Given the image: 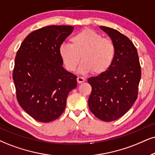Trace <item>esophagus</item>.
<instances>
[{
  "label": "esophagus",
  "instance_id": "1",
  "mask_svg": "<svg viewBox=\"0 0 155 155\" xmlns=\"http://www.w3.org/2000/svg\"><path fill=\"white\" fill-rule=\"evenodd\" d=\"M85 78H83L82 77H78V78H77V81H78V83H83V82H85Z\"/></svg>",
  "mask_w": 155,
  "mask_h": 155
}]
</instances>
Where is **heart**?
<instances>
[{"instance_id":"heart-1","label":"heart","mask_w":155,"mask_h":155,"mask_svg":"<svg viewBox=\"0 0 155 155\" xmlns=\"http://www.w3.org/2000/svg\"><path fill=\"white\" fill-rule=\"evenodd\" d=\"M71 44L62 43L59 53L67 70L74 72L82 62L81 73H104L111 66L115 58V46L111 40L104 38L94 30L84 29L71 38Z\"/></svg>"}]
</instances>
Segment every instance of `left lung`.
<instances>
[{
    "mask_svg": "<svg viewBox=\"0 0 155 155\" xmlns=\"http://www.w3.org/2000/svg\"><path fill=\"white\" fill-rule=\"evenodd\" d=\"M100 28L115 46V58L107 71L87 80L92 87L88 106L99 119L112 121L123 116L136 101L142 72L132 41L117 30Z\"/></svg>",
    "mask_w": 155,
    "mask_h": 155,
    "instance_id": "left-lung-1",
    "label": "left lung"
}]
</instances>
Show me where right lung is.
<instances>
[{
    "instance_id": "right-lung-1",
    "label": "right lung",
    "mask_w": 155,
    "mask_h": 155,
    "mask_svg": "<svg viewBox=\"0 0 155 155\" xmlns=\"http://www.w3.org/2000/svg\"><path fill=\"white\" fill-rule=\"evenodd\" d=\"M72 26H48L31 32L16 53L13 80L19 105L42 123L60 117L68 93L77 87V76L62 67L59 48Z\"/></svg>"
}]
</instances>
